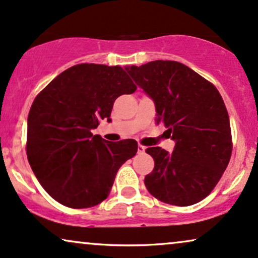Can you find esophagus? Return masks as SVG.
<instances>
[{
	"instance_id": "esophagus-1",
	"label": "esophagus",
	"mask_w": 258,
	"mask_h": 258,
	"mask_svg": "<svg viewBox=\"0 0 258 258\" xmlns=\"http://www.w3.org/2000/svg\"><path fill=\"white\" fill-rule=\"evenodd\" d=\"M145 151H146L145 146H142V145H139L138 146V152H139V153H145Z\"/></svg>"
}]
</instances>
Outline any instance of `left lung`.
<instances>
[{
    "mask_svg": "<svg viewBox=\"0 0 258 258\" xmlns=\"http://www.w3.org/2000/svg\"><path fill=\"white\" fill-rule=\"evenodd\" d=\"M135 84L154 101L157 124L176 142L172 153L160 147L146 152L154 159L145 178L151 195L173 206H191L211 194L232 154L228 113L215 86L176 61L125 67Z\"/></svg>",
    "mask_w": 258,
    "mask_h": 258,
    "instance_id": "left-lung-1",
    "label": "left lung"
}]
</instances>
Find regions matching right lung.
<instances>
[{
    "instance_id": "right-lung-1",
    "label": "right lung",
    "mask_w": 258,
    "mask_h": 258,
    "mask_svg": "<svg viewBox=\"0 0 258 258\" xmlns=\"http://www.w3.org/2000/svg\"><path fill=\"white\" fill-rule=\"evenodd\" d=\"M136 86L119 66L71 67L37 95L27 118V159L45 191L69 208H90L111 191L119 167L138 152L92 130L110 122L114 100Z\"/></svg>"
}]
</instances>
